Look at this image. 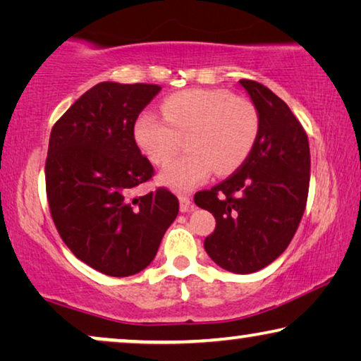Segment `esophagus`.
<instances>
[{
    "mask_svg": "<svg viewBox=\"0 0 361 361\" xmlns=\"http://www.w3.org/2000/svg\"><path fill=\"white\" fill-rule=\"evenodd\" d=\"M179 205H180V212L182 214H185V212H192L194 210V204H192L189 197H179Z\"/></svg>",
    "mask_w": 361,
    "mask_h": 361,
    "instance_id": "esophagus-1",
    "label": "esophagus"
}]
</instances>
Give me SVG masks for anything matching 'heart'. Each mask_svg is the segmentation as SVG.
Here are the masks:
<instances>
[{"mask_svg":"<svg viewBox=\"0 0 361 361\" xmlns=\"http://www.w3.org/2000/svg\"><path fill=\"white\" fill-rule=\"evenodd\" d=\"M164 116L142 111L133 125V137L152 164H164L185 133L189 152L167 162L159 184L177 192L194 189L210 176L233 171L253 149L259 116L253 103L230 92L190 88L172 93L162 103Z\"/></svg>","mask_w":361,"mask_h":361,"instance_id":"b5f03b06","label":"heart"}]
</instances>
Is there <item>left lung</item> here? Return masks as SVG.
Returning a JSON list of instances; mask_svg holds the SVG:
<instances>
[{"label":"left lung","mask_w":361,"mask_h":361,"mask_svg":"<svg viewBox=\"0 0 361 361\" xmlns=\"http://www.w3.org/2000/svg\"><path fill=\"white\" fill-rule=\"evenodd\" d=\"M259 116L253 149L233 176L194 197L215 216L204 241L220 268L250 274L273 263L293 240L309 192V140L289 106L269 88L240 80Z\"/></svg>","instance_id":"8db88e82"}]
</instances>
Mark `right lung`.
<instances>
[{
    "mask_svg": "<svg viewBox=\"0 0 361 361\" xmlns=\"http://www.w3.org/2000/svg\"><path fill=\"white\" fill-rule=\"evenodd\" d=\"M159 90L149 83H97L49 137L46 189L54 224L78 259L106 276L147 268L179 214L177 197L162 187L130 197L154 174L133 125Z\"/></svg>",
    "mask_w": 361,
    "mask_h": 361,
    "instance_id": "obj_1",
    "label": "right lung"
}]
</instances>
